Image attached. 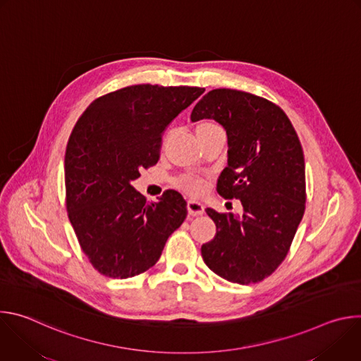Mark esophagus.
<instances>
[{
	"label": "esophagus",
	"instance_id": "obj_1",
	"mask_svg": "<svg viewBox=\"0 0 361 361\" xmlns=\"http://www.w3.org/2000/svg\"><path fill=\"white\" fill-rule=\"evenodd\" d=\"M187 210L191 216H201L204 213V205L198 200H188Z\"/></svg>",
	"mask_w": 361,
	"mask_h": 361
}]
</instances>
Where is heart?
<instances>
[{"mask_svg": "<svg viewBox=\"0 0 361 361\" xmlns=\"http://www.w3.org/2000/svg\"><path fill=\"white\" fill-rule=\"evenodd\" d=\"M219 128L214 123H201L198 124L195 131H205V130H214ZM185 187L188 188V191L191 192H200L204 188V183L201 180H195V178H188L185 181Z\"/></svg>", "mask_w": 361, "mask_h": 361, "instance_id": "obj_1", "label": "heart"}]
</instances>
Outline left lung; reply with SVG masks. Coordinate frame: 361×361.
<instances>
[{"instance_id":"obj_1","label":"left lung","mask_w":361,"mask_h":361,"mask_svg":"<svg viewBox=\"0 0 361 361\" xmlns=\"http://www.w3.org/2000/svg\"><path fill=\"white\" fill-rule=\"evenodd\" d=\"M217 121L227 134V167L217 181L243 214L207 209L217 231L201 245L204 263L238 284L259 283L286 259L305 209L300 140L284 111L250 92L217 88L192 109L191 121Z\"/></svg>"}]
</instances>
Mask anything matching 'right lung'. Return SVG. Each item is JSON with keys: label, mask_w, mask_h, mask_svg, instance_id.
Listing matches in <instances>:
<instances>
[{"label": "right lung", "mask_w": 361, "mask_h": 361, "mask_svg": "<svg viewBox=\"0 0 361 361\" xmlns=\"http://www.w3.org/2000/svg\"><path fill=\"white\" fill-rule=\"evenodd\" d=\"M204 92L198 87L131 85L97 98L77 121L66 149L67 212L78 243L101 274L128 279L156 264L187 217L167 190L147 201L131 181L157 164L169 124Z\"/></svg>", "instance_id": "right-lung-1"}]
</instances>
